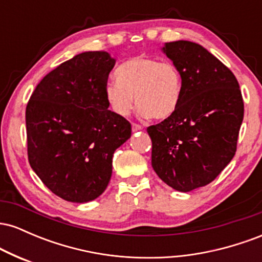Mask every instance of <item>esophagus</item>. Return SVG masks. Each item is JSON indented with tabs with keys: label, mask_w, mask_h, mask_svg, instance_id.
<instances>
[{
	"label": "esophagus",
	"mask_w": 262,
	"mask_h": 262,
	"mask_svg": "<svg viewBox=\"0 0 262 262\" xmlns=\"http://www.w3.org/2000/svg\"><path fill=\"white\" fill-rule=\"evenodd\" d=\"M132 129H133V132H138V130H141L143 127H141L140 124H137V123H132Z\"/></svg>",
	"instance_id": "esophagus-1"
}]
</instances>
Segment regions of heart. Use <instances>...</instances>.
<instances>
[{
  "label": "heart",
  "instance_id": "obj_1",
  "mask_svg": "<svg viewBox=\"0 0 262 262\" xmlns=\"http://www.w3.org/2000/svg\"><path fill=\"white\" fill-rule=\"evenodd\" d=\"M104 86V98L114 113L127 117L135 102L140 116L166 119L176 112L183 91L181 71L173 62L138 55L114 71Z\"/></svg>",
  "mask_w": 262,
  "mask_h": 262
}]
</instances>
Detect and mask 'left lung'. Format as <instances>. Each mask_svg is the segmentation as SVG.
<instances>
[{"label":"left lung","mask_w":262,"mask_h":262,"mask_svg":"<svg viewBox=\"0 0 262 262\" xmlns=\"http://www.w3.org/2000/svg\"><path fill=\"white\" fill-rule=\"evenodd\" d=\"M162 52L181 71L182 98L176 112L148 127L151 165L180 192L208 185L236 151L244 102L236 77L202 45L165 43Z\"/></svg>","instance_id":"1"}]
</instances>
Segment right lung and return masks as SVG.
<instances>
[{
  "instance_id": "right-lung-1",
  "label": "right lung",
  "mask_w": 262,
  "mask_h": 262,
  "mask_svg": "<svg viewBox=\"0 0 262 262\" xmlns=\"http://www.w3.org/2000/svg\"><path fill=\"white\" fill-rule=\"evenodd\" d=\"M116 60L86 52L60 64L35 87L26 108L28 160L54 194L75 203L101 196L116 149L132 135L108 110L104 86Z\"/></svg>"
}]
</instances>
